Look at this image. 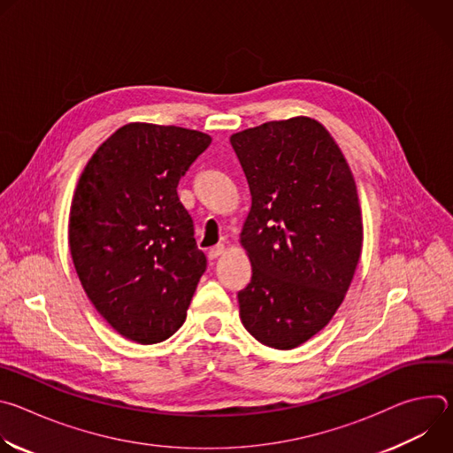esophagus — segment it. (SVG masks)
Instances as JSON below:
<instances>
[{
    "label": "esophagus",
    "mask_w": 453,
    "mask_h": 453,
    "mask_svg": "<svg viewBox=\"0 0 453 453\" xmlns=\"http://www.w3.org/2000/svg\"><path fill=\"white\" fill-rule=\"evenodd\" d=\"M224 250H226L224 243H219V245L211 247V249L208 250V256H210V260H217V257H219V256H222V254H224Z\"/></svg>",
    "instance_id": "obj_1"
}]
</instances>
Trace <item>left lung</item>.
Segmentation results:
<instances>
[{
    "mask_svg": "<svg viewBox=\"0 0 453 453\" xmlns=\"http://www.w3.org/2000/svg\"><path fill=\"white\" fill-rule=\"evenodd\" d=\"M250 189L240 233L252 267L240 319L262 344L294 349L325 328L355 276L364 227L349 165L308 116L233 134Z\"/></svg>",
    "mask_w": 453,
    "mask_h": 453,
    "instance_id": "obj_1",
    "label": "left lung"
}]
</instances>
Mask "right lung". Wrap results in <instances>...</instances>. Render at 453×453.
<instances>
[{
	"label": "right lung",
	"mask_w": 453,
	"mask_h": 453,
	"mask_svg": "<svg viewBox=\"0 0 453 453\" xmlns=\"http://www.w3.org/2000/svg\"><path fill=\"white\" fill-rule=\"evenodd\" d=\"M210 143L175 125L127 123L79 179L68 229L73 265L98 313L128 341L173 335L206 271L177 184Z\"/></svg>",
	"instance_id": "1"
}]
</instances>
